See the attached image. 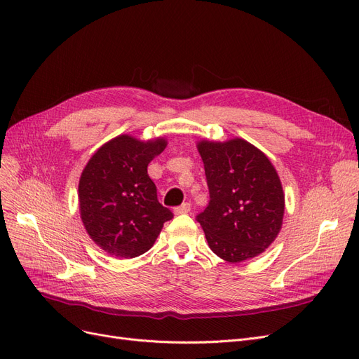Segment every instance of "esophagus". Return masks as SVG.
I'll return each instance as SVG.
<instances>
[{"label":"esophagus","mask_w":359,"mask_h":359,"mask_svg":"<svg viewBox=\"0 0 359 359\" xmlns=\"http://www.w3.org/2000/svg\"><path fill=\"white\" fill-rule=\"evenodd\" d=\"M190 210H191V205L190 203H182L181 206L174 209V213L175 215H182V213H189Z\"/></svg>","instance_id":"1"}]
</instances>
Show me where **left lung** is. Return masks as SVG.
I'll use <instances>...</instances> for the list:
<instances>
[{
  "mask_svg": "<svg viewBox=\"0 0 359 359\" xmlns=\"http://www.w3.org/2000/svg\"><path fill=\"white\" fill-rule=\"evenodd\" d=\"M210 194L197 215L210 250L237 264L252 259L278 236L284 217V191L274 165L249 141L200 140Z\"/></svg>",
  "mask_w": 359,
  "mask_h": 359,
  "instance_id": "left-lung-1",
  "label": "left lung"
}]
</instances>
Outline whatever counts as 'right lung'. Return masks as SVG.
Here are the masks:
<instances>
[{
	"label": "right lung",
	"mask_w": 359,
	"mask_h": 359,
	"mask_svg": "<svg viewBox=\"0 0 359 359\" xmlns=\"http://www.w3.org/2000/svg\"><path fill=\"white\" fill-rule=\"evenodd\" d=\"M165 137L141 141L122 134L100 147L85 165L78 185L79 212L90 238L107 255L130 259L146 253L172 212L157 200L147 166Z\"/></svg>",
	"instance_id": "right-lung-1"
}]
</instances>
